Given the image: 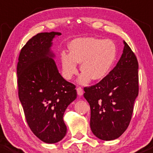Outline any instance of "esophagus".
<instances>
[{"instance_id": "obj_1", "label": "esophagus", "mask_w": 153, "mask_h": 153, "mask_svg": "<svg viewBox=\"0 0 153 153\" xmlns=\"http://www.w3.org/2000/svg\"><path fill=\"white\" fill-rule=\"evenodd\" d=\"M76 91H77V94H78L79 96H82L83 94V90L82 88H80V87L77 88Z\"/></svg>"}]
</instances>
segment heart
<instances>
[{
	"mask_svg": "<svg viewBox=\"0 0 153 153\" xmlns=\"http://www.w3.org/2000/svg\"><path fill=\"white\" fill-rule=\"evenodd\" d=\"M70 53L62 51L60 62L62 76L71 79L78 73L77 63L82 74L79 82L86 85L91 79H102L111 71L116 57V47L111 40L86 37L78 38L70 44Z\"/></svg>",
	"mask_w": 153,
	"mask_h": 153,
	"instance_id": "heart-1",
	"label": "heart"
}]
</instances>
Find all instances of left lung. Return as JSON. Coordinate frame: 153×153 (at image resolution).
Returning a JSON list of instances; mask_svg holds the SVG:
<instances>
[{"label":"left lung","instance_id":"1","mask_svg":"<svg viewBox=\"0 0 153 153\" xmlns=\"http://www.w3.org/2000/svg\"><path fill=\"white\" fill-rule=\"evenodd\" d=\"M124 44L116 67L100 82L84 88L91 108V130L104 141L116 139L127 130L138 94V60L127 42Z\"/></svg>","mask_w":153,"mask_h":153}]
</instances>
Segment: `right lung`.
<instances>
[{"label":"right lung","mask_w":153,"mask_h":153,"mask_svg":"<svg viewBox=\"0 0 153 153\" xmlns=\"http://www.w3.org/2000/svg\"><path fill=\"white\" fill-rule=\"evenodd\" d=\"M59 32L39 33L22 48L17 65L18 97L28 125L43 142L53 144L65 137L63 115L76 100V86L60 75L51 51Z\"/></svg>","instance_id":"obj_1"}]
</instances>
